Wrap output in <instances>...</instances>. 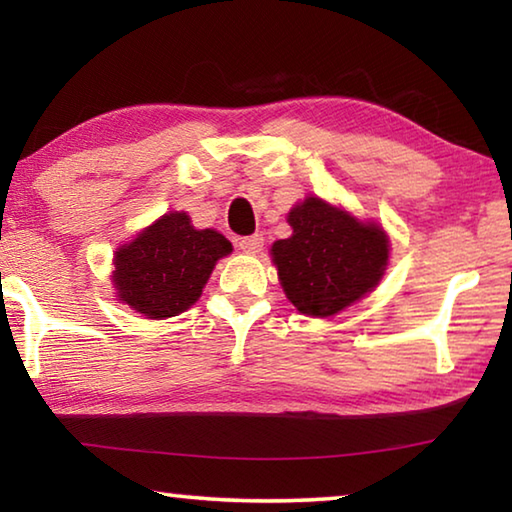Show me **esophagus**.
Listing matches in <instances>:
<instances>
[{
  "mask_svg": "<svg viewBox=\"0 0 512 512\" xmlns=\"http://www.w3.org/2000/svg\"><path fill=\"white\" fill-rule=\"evenodd\" d=\"M237 246L244 250V253H248V255H255V253H259V250L264 248V237L262 235H250V237H241L239 241H237Z\"/></svg>",
  "mask_w": 512,
  "mask_h": 512,
  "instance_id": "1",
  "label": "esophagus"
}]
</instances>
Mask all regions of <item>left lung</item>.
Returning a JSON list of instances; mask_svg holds the SVG:
<instances>
[{
  "mask_svg": "<svg viewBox=\"0 0 512 512\" xmlns=\"http://www.w3.org/2000/svg\"><path fill=\"white\" fill-rule=\"evenodd\" d=\"M293 235L271 253L287 298L300 314L327 318L377 287L388 262L386 232L309 196L289 212Z\"/></svg>",
  "mask_w": 512,
  "mask_h": 512,
  "instance_id": "left-lung-1",
  "label": "left lung"
}]
</instances>
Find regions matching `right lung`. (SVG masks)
<instances>
[{"mask_svg": "<svg viewBox=\"0 0 512 512\" xmlns=\"http://www.w3.org/2000/svg\"><path fill=\"white\" fill-rule=\"evenodd\" d=\"M232 253L216 230H196L185 212L164 214L115 255L119 300L146 318L183 314L201 298L214 264Z\"/></svg>", "mask_w": 512, "mask_h": 512, "instance_id": "1", "label": "right lung"}]
</instances>
